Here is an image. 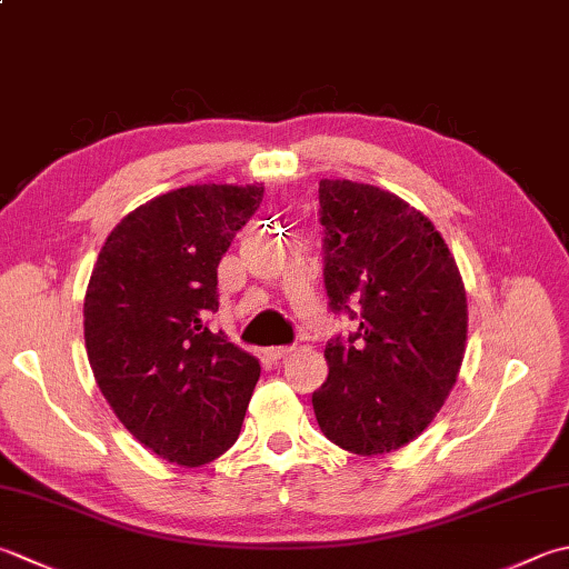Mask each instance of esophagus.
Listing matches in <instances>:
<instances>
[{"instance_id":"1","label":"esophagus","mask_w":569,"mask_h":569,"mask_svg":"<svg viewBox=\"0 0 569 569\" xmlns=\"http://www.w3.org/2000/svg\"><path fill=\"white\" fill-rule=\"evenodd\" d=\"M293 352V348H266L263 350V355L266 358H269L271 362H278V360H283V358H288V355Z\"/></svg>"}]
</instances>
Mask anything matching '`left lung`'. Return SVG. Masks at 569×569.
Wrapping results in <instances>:
<instances>
[{"instance_id": "obj_1", "label": "left lung", "mask_w": 569, "mask_h": 569, "mask_svg": "<svg viewBox=\"0 0 569 569\" xmlns=\"http://www.w3.org/2000/svg\"><path fill=\"white\" fill-rule=\"evenodd\" d=\"M330 306L361 300L355 336L328 342L313 392L322 433L358 456L415 441L461 372L469 303L453 253L431 219L387 189L320 180Z\"/></svg>"}]
</instances>
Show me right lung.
<instances>
[{
  "instance_id": "right-lung-1",
  "label": "right lung",
  "mask_w": 569,
  "mask_h": 569,
  "mask_svg": "<svg viewBox=\"0 0 569 569\" xmlns=\"http://www.w3.org/2000/svg\"><path fill=\"white\" fill-rule=\"evenodd\" d=\"M263 184H187L108 233L83 300L86 352L106 402L160 459L194 469L233 441L259 360L207 328L217 269Z\"/></svg>"
}]
</instances>
